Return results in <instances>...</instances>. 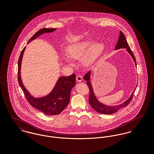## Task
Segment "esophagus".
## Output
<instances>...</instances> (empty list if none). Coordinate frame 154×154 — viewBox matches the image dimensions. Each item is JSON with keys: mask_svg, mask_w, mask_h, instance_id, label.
<instances>
[{"mask_svg": "<svg viewBox=\"0 0 154 154\" xmlns=\"http://www.w3.org/2000/svg\"><path fill=\"white\" fill-rule=\"evenodd\" d=\"M76 80L77 82H81L82 80V77L81 75H77L76 77Z\"/></svg>", "mask_w": 154, "mask_h": 154, "instance_id": "34e87169", "label": "esophagus"}]
</instances>
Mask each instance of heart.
Segmentation results:
<instances>
[{"mask_svg":"<svg viewBox=\"0 0 154 154\" xmlns=\"http://www.w3.org/2000/svg\"><path fill=\"white\" fill-rule=\"evenodd\" d=\"M94 43L91 39L78 42L70 44L67 48V56L63 55L66 62L72 64V60H79L82 58V62L86 66L92 65L103 54L104 45L100 42Z\"/></svg>","mask_w":154,"mask_h":154,"instance_id":"heart-1","label":"heart"}]
</instances>
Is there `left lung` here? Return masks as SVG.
Segmentation results:
<instances>
[{"mask_svg":"<svg viewBox=\"0 0 154 154\" xmlns=\"http://www.w3.org/2000/svg\"><path fill=\"white\" fill-rule=\"evenodd\" d=\"M125 48L127 49V51L130 53V54L132 56V58L133 59L135 64L136 65V60H135V57L132 53L131 48L129 45V44L127 42L126 38L125 37V36L124 35L123 33L120 31V36L119 38V40L118 42L116 45V50L119 49V48ZM89 76H90V72H88L87 73H86L85 75V76H84V78L85 81H87V84L88 85L89 90V103L90 104V106L95 110L96 111L101 113V114H111L112 113H114L116 112L117 111V110H119L121 108L125 107L126 106H127L132 101V98L133 97V93L134 92V91L133 92L131 97L127 100L126 101L125 103L120 104V105H117V106H106L104 105L103 104H101V103H100L96 98V97H95L94 92H93V90L91 87L90 81H89ZM135 90V89H134Z\"/></svg>","mask_w":154,"mask_h":154,"instance_id":"8db88e82","label":"left lung"}]
</instances>
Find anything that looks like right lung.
I'll return each mask as SVG.
<instances>
[{
	"mask_svg": "<svg viewBox=\"0 0 154 154\" xmlns=\"http://www.w3.org/2000/svg\"><path fill=\"white\" fill-rule=\"evenodd\" d=\"M56 29V28H42L38 31L29 39L28 43L43 33L51 32ZM25 48V47L23 48L18 60V81L20 86L23 92L26 101L33 107L40 110L46 115L54 116L60 114L66 108L69 103L70 91L75 84V74H72L68 76L60 77L57 81V84L52 92L47 97L41 98H33L29 95L27 90L23 85L21 79V65L22 55Z\"/></svg>",
	"mask_w": 154,
	"mask_h": 154,
	"instance_id": "right-lung-1",
	"label": "right lung"
}]
</instances>
